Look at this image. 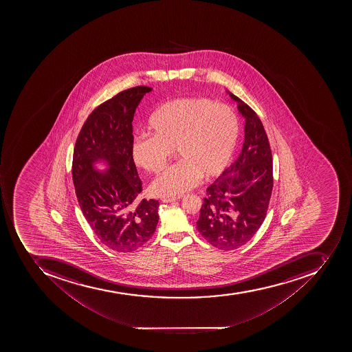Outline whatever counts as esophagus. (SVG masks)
<instances>
[{
  "instance_id": "esophagus-1",
  "label": "esophagus",
  "mask_w": 352,
  "mask_h": 352,
  "mask_svg": "<svg viewBox=\"0 0 352 352\" xmlns=\"http://www.w3.org/2000/svg\"><path fill=\"white\" fill-rule=\"evenodd\" d=\"M180 199V197H172V198H169V197H166V198H163L162 201L163 202H174L177 201V200Z\"/></svg>"
}]
</instances>
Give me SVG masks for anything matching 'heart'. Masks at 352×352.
Listing matches in <instances>:
<instances>
[{"instance_id": "obj_1", "label": "heart", "mask_w": 352, "mask_h": 352, "mask_svg": "<svg viewBox=\"0 0 352 352\" xmlns=\"http://www.w3.org/2000/svg\"><path fill=\"white\" fill-rule=\"evenodd\" d=\"M151 134L131 143L136 166L150 174L163 170L176 148L180 162L152 184L157 196L184 194L205 179L217 177L229 165L238 144L240 123L228 105L207 98H178L164 103L148 119Z\"/></svg>"}]
</instances>
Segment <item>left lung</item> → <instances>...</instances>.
<instances>
[{
    "mask_svg": "<svg viewBox=\"0 0 352 352\" xmlns=\"http://www.w3.org/2000/svg\"><path fill=\"white\" fill-rule=\"evenodd\" d=\"M244 118L241 153L207 188L197 229L211 245L233 250L250 241L265 219L273 188L269 139L254 111L234 94Z\"/></svg>",
    "mask_w": 352,
    "mask_h": 352,
    "instance_id": "1",
    "label": "left lung"
}]
</instances>
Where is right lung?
I'll use <instances>...</instances> for the list:
<instances>
[{
  "mask_svg": "<svg viewBox=\"0 0 352 352\" xmlns=\"http://www.w3.org/2000/svg\"><path fill=\"white\" fill-rule=\"evenodd\" d=\"M151 91L134 87L94 109L74 150L72 180L81 211L100 241L116 252L141 248L158 223V200L136 204L142 182L130 153L134 113Z\"/></svg>",
  "mask_w": 352,
  "mask_h": 352,
  "instance_id": "1",
  "label": "right lung"
}]
</instances>
